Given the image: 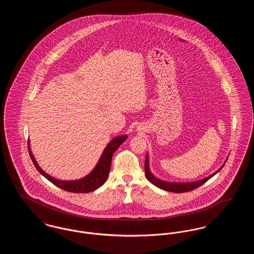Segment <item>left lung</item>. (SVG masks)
I'll return each mask as SVG.
<instances>
[{"label": "left lung", "instance_id": "obj_1", "mask_svg": "<svg viewBox=\"0 0 254 254\" xmlns=\"http://www.w3.org/2000/svg\"><path fill=\"white\" fill-rule=\"evenodd\" d=\"M227 162V160H226ZM226 162L223 164V166L218 169L217 171H215L213 174L207 176L206 178H204L202 180L196 182H190V183H170V182L163 181L156 178L149 170V164H148V156L146 155L145 161V175L146 179L150 182L151 184H153L154 186H156L159 189L167 190V191H171V192H175V193H182V192H187V191H190L193 190L195 189L201 187L203 184H205V182L208 181L211 177H213L218 171H220L222 168L225 166Z\"/></svg>", "mask_w": 254, "mask_h": 254}]
</instances>
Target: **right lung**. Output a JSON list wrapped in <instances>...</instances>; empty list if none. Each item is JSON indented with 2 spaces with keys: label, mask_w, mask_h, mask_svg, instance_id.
<instances>
[{
  "label": "right lung",
  "mask_w": 254,
  "mask_h": 254,
  "mask_svg": "<svg viewBox=\"0 0 254 254\" xmlns=\"http://www.w3.org/2000/svg\"><path fill=\"white\" fill-rule=\"evenodd\" d=\"M127 138V135H122L115 137L109 142L108 145L106 146L105 150L103 151V154L101 155L100 160L95 167L88 175H86L84 178L79 179V180H74V181H62L53 178L52 176L46 173L43 169H41L38 165V163L33 156L30 147H29V143H28V151H29V156L31 158L35 168L37 170L45 176L49 181L57 186L64 190L69 191V192H74V193H86L89 191H94L98 188L103 186V184L107 181V178L109 176V171H110V165H111V159L113 153L117 150V148L123 144Z\"/></svg>",
  "instance_id": "right-lung-1"
}]
</instances>
